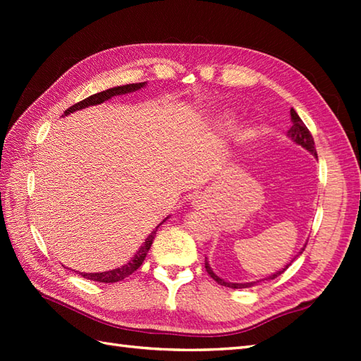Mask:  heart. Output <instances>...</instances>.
Returning <instances> with one entry per match:
<instances>
[{"label":"heart","instance_id":"1","mask_svg":"<svg viewBox=\"0 0 361 361\" xmlns=\"http://www.w3.org/2000/svg\"><path fill=\"white\" fill-rule=\"evenodd\" d=\"M226 124H229V121H226Z\"/></svg>","mask_w":361,"mask_h":361}]
</instances>
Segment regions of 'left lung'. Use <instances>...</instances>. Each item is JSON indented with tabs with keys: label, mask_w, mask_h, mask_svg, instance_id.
<instances>
[{
	"label": "left lung",
	"mask_w": 361,
	"mask_h": 361,
	"mask_svg": "<svg viewBox=\"0 0 361 361\" xmlns=\"http://www.w3.org/2000/svg\"><path fill=\"white\" fill-rule=\"evenodd\" d=\"M290 114H291V121H293V126L290 127V130L287 132V136L291 137V140H293L296 144L302 145V147H304L305 150H309V152L312 153V155H315V158H318V157H317V149H315V141H313V136H312V133L309 132V128L305 127V124L301 121V118L298 116V113H296L293 109L290 110ZM302 251H304V248H302ZM302 251H301V252H302ZM301 252H299V255H301ZM291 262H293V260H291ZM291 262L287 264L286 268H282V270L276 271V273L271 274V276H268L267 281H268V279L278 278V276H281L283 271L287 270V268L291 265ZM204 268H206V271H208V273L211 274V278H212L214 281H216L217 283H220V286H225V287H229V288H248V287H252V286H255V283L259 282V281H256V282H245V283L226 282L225 279L219 278V276L212 271V268L209 267L208 260H204Z\"/></svg>",
	"instance_id": "left-lung-1"
}]
</instances>
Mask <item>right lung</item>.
<instances>
[{
    "label": "right lung",
    "instance_id": "right-lung-1",
    "mask_svg": "<svg viewBox=\"0 0 361 361\" xmlns=\"http://www.w3.org/2000/svg\"><path fill=\"white\" fill-rule=\"evenodd\" d=\"M145 87V82H141V83H128V85H121V87H114V88H110V90H105V91H101V93H96L93 96H90L87 99H83V101L74 104L73 106H70V109L65 110V116H68V114L75 111V110H82V109H87V106L90 105H97V104H102L105 101H109V99H111L113 96H118V94H126V93H132V91H136ZM166 221V220H163ZM161 225V224H159ZM157 229L158 226L153 229V231L150 233V235L145 239V242L142 243V247L136 251V255L132 260H128V264L122 265L119 268H114V270H110V271H102V273H79L80 276H83L85 279H90V281H96V282H118V281H122L124 278H127V276L132 274L133 271H136L137 268H140L144 262L145 256H147V252L152 247V242L153 239H155V234H157Z\"/></svg>",
    "mask_w": 361,
    "mask_h": 361
}]
</instances>
